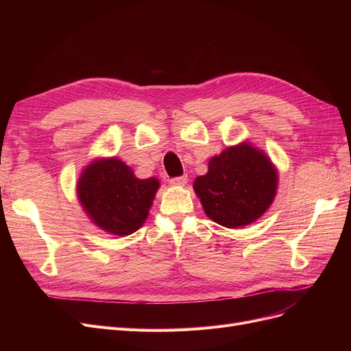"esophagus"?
<instances>
[{
	"label": "esophagus",
	"mask_w": 351,
	"mask_h": 351,
	"mask_svg": "<svg viewBox=\"0 0 351 351\" xmlns=\"http://www.w3.org/2000/svg\"><path fill=\"white\" fill-rule=\"evenodd\" d=\"M171 183L173 186H185L188 183V176L183 175V176H178V178H173L171 179Z\"/></svg>",
	"instance_id": "34e87169"
}]
</instances>
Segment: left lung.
I'll return each instance as SVG.
<instances>
[{
    "mask_svg": "<svg viewBox=\"0 0 351 351\" xmlns=\"http://www.w3.org/2000/svg\"><path fill=\"white\" fill-rule=\"evenodd\" d=\"M278 169L249 142L229 146L209 160L208 173L193 182L208 217L229 229L259 219L273 204Z\"/></svg>",
    "mask_w": 351,
    "mask_h": 351,
    "instance_id": "obj_1",
    "label": "left lung"
}]
</instances>
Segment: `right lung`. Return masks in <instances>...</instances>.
Instances as JSON below:
<instances>
[{"label": "right lung", "instance_id": "obj_1", "mask_svg": "<svg viewBox=\"0 0 351 351\" xmlns=\"http://www.w3.org/2000/svg\"><path fill=\"white\" fill-rule=\"evenodd\" d=\"M158 189L156 178L138 179L117 158L89 163L77 185L78 199L89 219L117 236L132 234L143 225Z\"/></svg>", "mask_w": 351, "mask_h": 351}]
</instances>
